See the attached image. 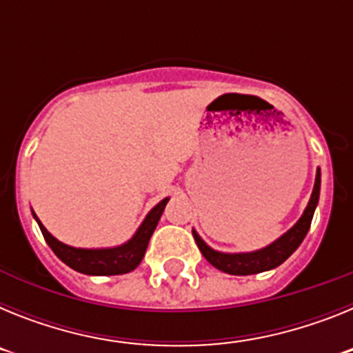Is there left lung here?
Instances as JSON below:
<instances>
[{
    "label": "left lung",
    "mask_w": 353,
    "mask_h": 353,
    "mask_svg": "<svg viewBox=\"0 0 353 353\" xmlns=\"http://www.w3.org/2000/svg\"><path fill=\"white\" fill-rule=\"evenodd\" d=\"M320 176H322V173H320V168H318L316 176H314L313 192H311V198L307 201V207L304 208V212H302L297 223L293 224L288 232L283 233L279 239L270 242L269 245L249 252H223L217 251V249H212L198 235V232L192 230V235H194L196 244H198L201 254L207 258L208 263L214 265L215 269L223 270L226 274H232V276H251V274L265 272V270H272L276 267H279L283 261L288 260L293 252L297 251V248L302 244L304 236L310 232L311 221H313L318 199H320V183H322Z\"/></svg>",
    "instance_id": "1"
}]
</instances>
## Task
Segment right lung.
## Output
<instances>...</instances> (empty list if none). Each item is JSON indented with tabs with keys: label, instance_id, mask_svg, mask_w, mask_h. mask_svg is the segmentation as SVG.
<instances>
[{
	"label": "right lung",
	"instance_id": "right-lung-1",
	"mask_svg": "<svg viewBox=\"0 0 353 353\" xmlns=\"http://www.w3.org/2000/svg\"><path fill=\"white\" fill-rule=\"evenodd\" d=\"M168 201H170V198H164L162 201H159L146 214V217L139 224L136 233L127 242H123L120 245H113V248L88 249L63 244V242H60V240L52 236L46 230V226L40 223L35 212L31 210V214L35 217L37 224H39L40 232H42L43 239L49 244V248L70 269L77 270L81 274H88V276H118V274L130 272V270H134L141 263L146 248H148L150 236L155 232V228H157V223L161 219L164 208H166Z\"/></svg>",
	"mask_w": 353,
	"mask_h": 353
}]
</instances>
